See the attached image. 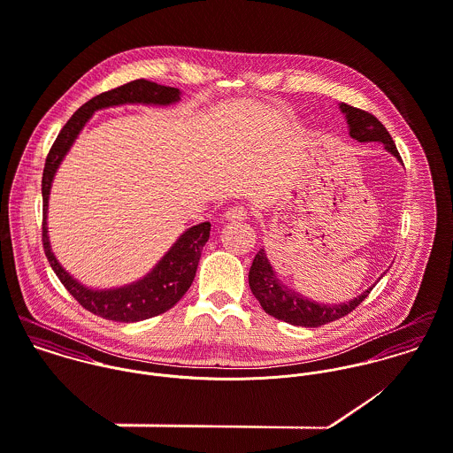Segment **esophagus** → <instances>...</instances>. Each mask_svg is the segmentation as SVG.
Masks as SVG:
<instances>
[{"instance_id": "34e87169", "label": "esophagus", "mask_w": 453, "mask_h": 453, "mask_svg": "<svg viewBox=\"0 0 453 453\" xmlns=\"http://www.w3.org/2000/svg\"><path fill=\"white\" fill-rule=\"evenodd\" d=\"M226 222H243L247 220V210L243 206H233L224 213Z\"/></svg>"}]
</instances>
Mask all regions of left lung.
I'll use <instances>...</instances> for the list:
<instances>
[{
  "mask_svg": "<svg viewBox=\"0 0 453 453\" xmlns=\"http://www.w3.org/2000/svg\"><path fill=\"white\" fill-rule=\"evenodd\" d=\"M339 109L346 116L348 130L354 141L380 142V144H384L386 151L391 152L398 161H402L400 152L393 142V137L389 135L386 127L373 114L356 109L344 102L339 104ZM249 285H250L251 294L255 296V299L258 301L262 309L269 316L281 319L285 323H290L294 326H307V328H316V326L326 325L330 321H335V319L349 314L352 309L357 307V303H361L368 297V294L373 288V285H372L370 288L361 292L357 297H352L351 301L330 303V302H316L307 299L305 296H302L301 292H296L294 288L287 287L278 278L264 249L257 251V255L251 262Z\"/></svg>",
  "mask_w": 453,
  "mask_h": 453,
  "instance_id": "8db88e82",
  "label": "left lung"
}]
</instances>
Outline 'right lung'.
I'll return each mask as SVG.
<instances>
[{"instance_id":"right-lung-1","label":"right lung","mask_w":453,"mask_h":453,"mask_svg":"<svg viewBox=\"0 0 453 453\" xmlns=\"http://www.w3.org/2000/svg\"><path fill=\"white\" fill-rule=\"evenodd\" d=\"M180 97L182 92L179 88L163 87L146 80H135L114 90L104 92L92 101L83 104L71 116V119L64 125L58 137L55 139L45 163L42 180L43 249L50 262V267L57 274V278L62 281V285L67 288V292L87 311L111 321L135 323L150 319L152 316L166 312L180 301L196 276L203 247L210 238V222H202L186 229L177 238V242L156 262V265H152L151 271L139 278L137 281L114 288H92L83 285L69 271H65L51 250L49 236V200L51 184L60 163L76 142L85 125L97 111L127 104L166 107L180 102Z\"/></svg>"}]
</instances>
